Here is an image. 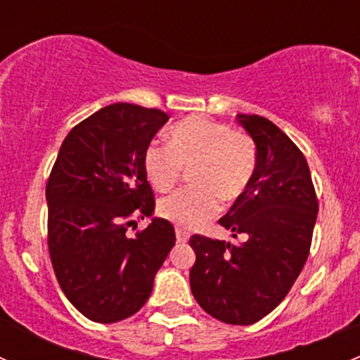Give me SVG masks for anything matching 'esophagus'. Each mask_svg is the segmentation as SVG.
<instances>
[{"label": "esophagus", "mask_w": 360, "mask_h": 360, "mask_svg": "<svg viewBox=\"0 0 360 360\" xmlns=\"http://www.w3.org/2000/svg\"><path fill=\"white\" fill-rule=\"evenodd\" d=\"M176 238L177 242H188L190 240V235H188V231L181 230V228H176Z\"/></svg>", "instance_id": "1"}]
</instances>
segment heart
<instances>
[{"label": "heart", "mask_w": 360, "mask_h": 360, "mask_svg": "<svg viewBox=\"0 0 360 360\" xmlns=\"http://www.w3.org/2000/svg\"><path fill=\"white\" fill-rule=\"evenodd\" d=\"M257 153L252 139L224 123L190 116L172 125L167 146L150 144L144 172L157 191L172 190L191 169L193 186L158 202V214L183 228L200 226L219 210L221 200L237 202L256 174Z\"/></svg>", "instance_id": "b5f03b06"}]
</instances>
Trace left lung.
<instances>
[{"label":"left lung","instance_id":"obj_1","mask_svg":"<svg viewBox=\"0 0 360 360\" xmlns=\"http://www.w3.org/2000/svg\"><path fill=\"white\" fill-rule=\"evenodd\" d=\"M254 141L256 174L219 224L240 245L193 235L190 270L195 300L214 319L249 326L278 307L304 266L319 203L310 169L296 144L270 120L237 115Z\"/></svg>","mask_w":360,"mask_h":360}]
</instances>
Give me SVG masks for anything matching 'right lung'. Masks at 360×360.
<instances>
[{"instance_id":"1","label":"right lung","mask_w":360,"mask_h":360,"mask_svg":"<svg viewBox=\"0 0 360 360\" xmlns=\"http://www.w3.org/2000/svg\"><path fill=\"white\" fill-rule=\"evenodd\" d=\"M167 122V112L136 104L103 108L68 134L46 183L53 271L72 307L94 322L139 311L176 244L172 224L153 216L144 172V153ZM136 215L152 223L129 238Z\"/></svg>"}]
</instances>
